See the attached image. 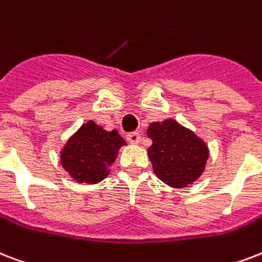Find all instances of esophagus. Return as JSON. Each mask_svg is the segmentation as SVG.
<instances>
[{"instance_id":"esophagus-1","label":"esophagus","mask_w":262,"mask_h":262,"mask_svg":"<svg viewBox=\"0 0 262 262\" xmlns=\"http://www.w3.org/2000/svg\"><path fill=\"white\" fill-rule=\"evenodd\" d=\"M126 139L130 144H139L140 140H141V136H140V133H137V132H133V133H129V135L126 136Z\"/></svg>"}]
</instances>
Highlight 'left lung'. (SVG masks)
Returning <instances> with one entry per match:
<instances>
[{"mask_svg": "<svg viewBox=\"0 0 262 262\" xmlns=\"http://www.w3.org/2000/svg\"><path fill=\"white\" fill-rule=\"evenodd\" d=\"M152 144L147 149L154 173L171 188H185L206 169L209 147L176 119L152 122L147 129Z\"/></svg>", "mask_w": 262, "mask_h": 262, "instance_id": "obj_1", "label": "left lung"}]
</instances>
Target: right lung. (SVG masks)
I'll return each instance as SVG.
<instances>
[{"label": "right lung", "instance_id": "right-lung-1", "mask_svg": "<svg viewBox=\"0 0 262 262\" xmlns=\"http://www.w3.org/2000/svg\"><path fill=\"white\" fill-rule=\"evenodd\" d=\"M122 145H126V141L117 130L107 132L88 121L60 149V163L74 181L97 184L110 174V166Z\"/></svg>", "mask_w": 262, "mask_h": 262}]
</instances>
